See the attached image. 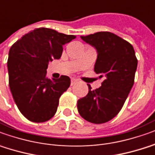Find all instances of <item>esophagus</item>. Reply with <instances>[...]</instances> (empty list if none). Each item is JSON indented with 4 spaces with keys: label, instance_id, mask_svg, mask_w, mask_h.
Here are the masks:
<instances>
[{
    "label": "esophagus",
    "instance_id": "1",
    "mask_svg": "<svg viewBox=\"0 0 155 155\" xmlns=\"http://www.w3.org/2000/svg\"><path fill=\"white\" fill-rule=\"evenodd\" d=\"M78 80L76 79V78H71V85H74V84H76L77 83H78Z\"/></svg>",
    "mask_w": 155,
    "mask_h": 155
}]
</instances>
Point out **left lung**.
I'll use <instances>...</instances> for the list:
<instances>
[{
  "label": "left lung",
  "instance_id": "8db88e82",
  "mask_svg": "<svg viewBox=\"0 0 155 155\" xmlns=\"http://www.w3.org/2000/svg\"><path fill=\"white\" fill-rule=\"evenodd\" d=\"M81 39L97 50L94 71L104 81L94 90L88 85V94L78 100V110L86 120L102 124L122 108L134 84L137 59L133 45L110 32H98Z\"/></svg>",
  "mask_w": 155,
  "mask_h": 155
}]
</instances>
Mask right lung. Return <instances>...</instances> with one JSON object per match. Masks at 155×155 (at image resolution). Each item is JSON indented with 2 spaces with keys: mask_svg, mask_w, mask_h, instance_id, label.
I'll list each match as a JSON object with an SVG mask.
<instances>
[{
  "mask_svg": "<svg viewBox=\"0 0 155 155\" xmlns=\"http://www.w3.org/2000/svg\"><path fill=\"white\" fill-rule=\"evenodd\" d=\"M57 31L39 28L15 42L9 51V87L18 108L28 120L45 122L55 116L59 99L69 88L67 76L47 78L48 64L60 59L63 45L75 39Z\"/></svg>",
  "mask_w": 155,
  "mask_h": 155,
  "instance_id": "right-lung-1",
  "label": "right lung"
}]
</instances>
